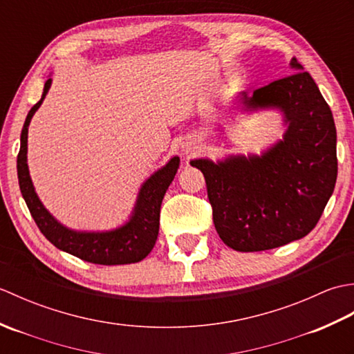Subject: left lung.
<instances>
[{
	"instance_id": "obj_1",
	"label": "left lung",
	"mask_w": 354,
	"mask_h": 354,
	"mask_svg": "<svg viewBox=\"0 0 354 354\" xmlns=\"http://www.w3.org/2000/svg\"><path fill=\"white\" fill-rule=\"evenodd\" d=\"M297 73L255 89L248 108H280L284 140L261 156L223 162L192 161L204 173L213 222L225 245L257 252L298 240L317 227L337 176L336 127L315 80L292 57Z\"/></svg>"
}]
</instances>
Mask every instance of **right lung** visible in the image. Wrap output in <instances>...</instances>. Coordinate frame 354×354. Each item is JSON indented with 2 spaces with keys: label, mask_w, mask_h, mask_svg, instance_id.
<instances>
[{
  "label": "right lung",
  "mask_w": 354,
  "mask_h": 354,
  "mask_svg": "<svg viewBox=\"0 0 354 354\" xmlns=\"http://www.w3.org/2000/svg\"><path fill=\"white\" fill-rule=\"evenodd\" d=\"M51 79L45 82L41 100L28 111L24 127L21 132V147L17 158L19 189L30 214L35 219L37 228L47 240L59 250L76 255L95 265H129L137 263L153 250L158 231H160V209L161 202L179 167V158H171L165 167L158 170L142 185L133 216L124 227L109 232H76L66 230L55 221L41 201L37 199L27 165V133L28 124L36 109L41 106L45 94L48 93Z\"/></svg>",
  "instance_id": "1"
}]
</instances>
